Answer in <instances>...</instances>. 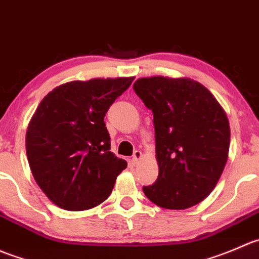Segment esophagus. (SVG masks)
<instances>
[{"label":"esophagus","mask_w":259,"mask_h":259,"mask_svg":"<svg viewBox=\"0 0 259 259\" xmlns=\"http://www.w3.org/2000/svg\"><path fill=\"white\" fill-rule=\"evenodd\" d=\"M141 158H142V152H141V151H135V153H133V157H132L133 165H137V163L141 161Z\"/></svg>","instance_id":"esophagus-1"}]
</instances>
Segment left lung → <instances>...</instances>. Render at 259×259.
<instances>
[{
    "label": "left lung",
    "mask_w": 259,
    "mask_h": 259,
    "mask_svg": "<svg viewBox=\"0 0 259 259\" xmlns=\"http://www.w3.org/2000/svg\"><path fill=\"white\" fill-rule=\"evenodd\" d=\"M153 113L158 178L143 186L160 208L183 210L215 188L228 160L230 127L215 97L190 78L147 76L133 84Z\"/></svg>",
    "instance_id": "1"
}]
</instances>
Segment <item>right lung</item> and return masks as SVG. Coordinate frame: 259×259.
Segmentation results:
<instances>
[{
	"mask_svg": "<svg viewBox=\"0 0 259 259\" xmlns=\"http://www.w3.org/2000/svg\"><path fill=\"white\" fill-rule=\"evenodd\" d=\"M135 76L64 83L44 97L30 119L26 155L42 193L59 208L103 203L127 162L111 152L104 116Z\"/></svg>",
	"mask_w": 259,
	"mask_h": 259,
	"instance_id": "right-lung-1",
	"label": "right lung"
}]
</instances>
